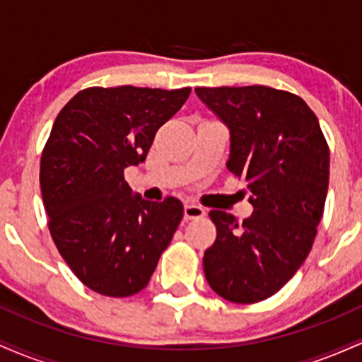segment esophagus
I'll return each instance as SVG.
<instances>
[{
  "label": "esophagus",
  "mask_w": 362,
  "mask_h": 362,
  "mask_svg": "<svg viewBox=\"0 0 362 362\" xmlns=\"http://www.w3.org/2000/svg\"><path fill=\"white\" fill-rule=\"evenodd\" d=\"M202 216H206V209L202 206H197V204H187L184 207V218L185 221H190V219H199L202 218Z\"/></svg>",
  "instance_id": "obj_1"
}]
</instances>
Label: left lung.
<instances>
[{
  "label": "left lung",
  "instance_id": "obj_1",
  "mask_svg": "<svg viewBox=\"0 0 362 362\" xmlns=\"http://www.w3.org/2000/svg\"><path fill=\"white\" fill-rule=\"evenodd\" d=\"M230 129L226 167L248 182L253 213L240 224L211 211L216 242L204 252L214 293L231 303L276 294L306 260L323 216L330 151L317 115L298 95L271 86H199Z\"/></svg>",
  "mask_w": 362,
  "mask_h": 362
}]
</instances>
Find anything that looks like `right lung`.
Segmentation results:
<instances>
[{"mask_svg":"<svg viewBox=\"0 0 362 362\" xmlns=\"http://www.w3.org/2000/svg\"><path fill=\"white\" fill-rule=\"evenodd\" d=\"M190 88L78 91L62 107L40 158V192L61 257L86 288L126 298L148 286L184 218L175 197L144 201L124 178Z\"/></svg>","mask_w":362,"mask_h":362,"instance_id":"obj_1","label":"right lung"}]
</instances>
